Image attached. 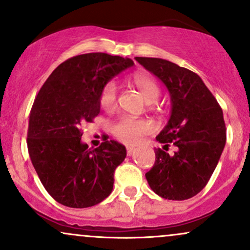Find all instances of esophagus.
I'll use <instances>...</instances> for the list:
<instances>
[{
	"instance_id": "esophagus-1",
	"label": "esophagus",
	"mask_w": 250,
	"mask_h": 250,
	"mask_svg": "<svg viewBox=\"0 0 250 250\" xmlns=\"http://www.w3.org/2000/svg\"><path fill=\"white\" fill-rule=\"evenodd\" d=\"M135 153V148L134 147H127V155L128 156H131Z\"/></svg>"
}]
</instances>
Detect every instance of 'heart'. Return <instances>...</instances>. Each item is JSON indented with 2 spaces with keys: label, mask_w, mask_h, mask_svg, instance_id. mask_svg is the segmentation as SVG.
<instances>
[{
  "label": "heart",
  "mask_w": 250,
  "mask_h": 250,
  "mask_svg": "<svg viewBox=\"0 0 250 250\" xmlns=\"http://www.w3.org/2000/svg\"><path fill=\"white\" fill-rule=\"evenodd\" d=\"M130 82L135 88L139 89V91L142 94L143 99L147 103H154L160 97L161 91H160L159 85L149 76L135 75ZM99 100L100 105L104 110L110 111L115 109L117 103L115 83H107L102 88ZM151 128H153V125L147 120L125 116L113 123L111 133L120 142L125 143V145H136L141 141L145 135L150 133Z\"/></svg>",
  "instance_id": "1"
}]
</instances>
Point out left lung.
Masks as SVG:
<instances>
[{
	"label": "left lung",
	"instance_id": "left-lung-1",
	"mask_svg": "<svg viewBox=\"0 0 250 250\" xmlns=\"http://www.w3.org/2000/svg\"><path fill=\"white\" fill-rule=\"evenodd\" d=\"M135 60L165 83L171 99L170 119L156 136L163 149H155L146 179L163 199H190L207 186L225 148L222 108L194 71L156 57ZM170 145L173 154L167 153Z\"/></svg>",
	"mask_w": 250,
	"mask_h": 250
}]
</instances>
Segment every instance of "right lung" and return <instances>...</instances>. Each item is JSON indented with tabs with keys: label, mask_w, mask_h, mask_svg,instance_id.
Returning <instances> with one entry per match:
<instances>
[{
	"label": "right lung",
	"mask_w": 250,
	"mask_h": 250,
	"mask_svg": "<svg viewBox=\"0 0 250 250\" xmlns=\"http://www.w3.org/2000/svg\"><path fill=\"white\" fill-rule=\"evenodd\" d=\"M133 64V60L104 53L74 56L50 74L35 97L28 151L43 187L61 205L93 207L113 190L114 173L125 159V147L104 140L89 149L81 142V125L100 114L102 88Z\"/></svg>",
	"instance_id": "1"
}]
</instances>
